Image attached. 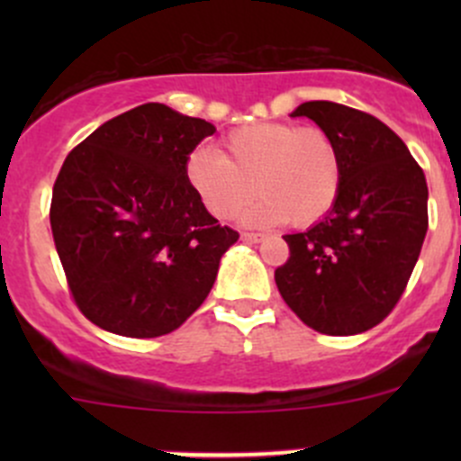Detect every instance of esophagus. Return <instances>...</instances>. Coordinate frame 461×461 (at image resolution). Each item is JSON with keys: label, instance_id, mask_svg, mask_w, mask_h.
Wrapping results in <instances>:
<instances>
[{"label": "esophagus", "instance_id": "esophagus-1", "mask_svg": "<svg viewBox=\"0 0 461 461\" xmlns=\"http://www.w3.org/2000/svg\"><path fill=\"white\" fill-rule=\"evenodd\" d=\"M240 239H243L245 243H258V240H263L265 236L257 234V231H243V234H240Z\"/></svg>", "mask_w": 461, "mask_h": 461}]
</instances>
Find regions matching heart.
I'll list each match as a JSON object with an SVG mask.
<instances>
[{"label": "heart", "mask_w": 461, "mask_h": 461, "mask_svg": "<svg viewBox=\"0 0 461 461\" xmlns=\"http://www.w3.org/2000/svg\"><path fill=\"white\" fill-rule=\"evenodd\" d=\"M222 156L194 149L185 160V178L203 207L230 221L248 204V222L310 227L337 204L343 185V153L323 127L292 122H248L221 140Z\"/></svg>", "instance_id": "1"}]
</instances>
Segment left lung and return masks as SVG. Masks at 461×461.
Segmentation results:
<instances>
[{"label":"left lung","mask_w":461,"mask_h":461,"mask_svg":"<svg viewBox=\"0 0 461 461\" xmlns=\"http://www.w3.org/2000/svg\"><path fill=\"white\" fill-rule=\"evenodd\" d=\"M292 115L314 120L339 142L346 171L332 212L308 231L283 236L290 257L274 281L308 328L332 337L366 332L393 312L420 258L429 230L424 169L366 111L314 100Z\"/></svg>","instance_id":"1"}]
</instances>
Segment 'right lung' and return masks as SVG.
<instances>
[{"label":"right lung","mask_w":461,"mask_h":461,"mask_svg":"<svg viewBox=\"0 0 461 461\" xmlns=\"http://www.w3.org/2000/svg\"><path fill=\"white\" fill-rule=\"evenodd\" d=\"M216 131L158 102L97 127L59 169L50 230L77 310L106 332L162 337L207 299L239 240L185 178V160Z\"/></svg>","instance_id":"add662e5"}]
</instances>
